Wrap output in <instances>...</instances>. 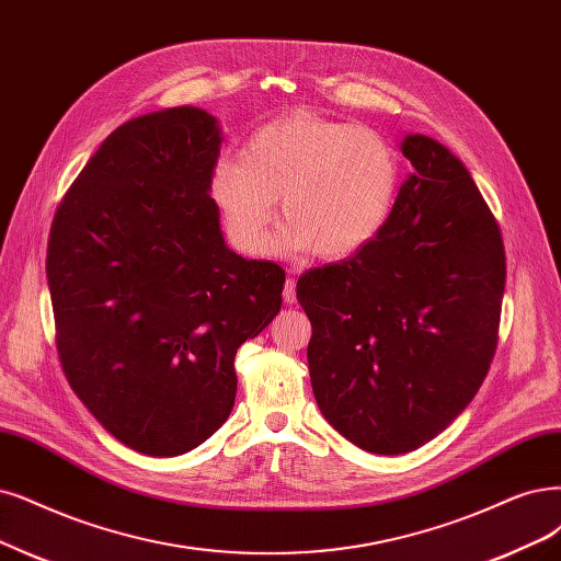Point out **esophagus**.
I'll return each mask as SVG.
<instances>
[{
    "label": "esophagus",
    "mask_w": 561,
    "mask_h": 561,
    "mask_svg": "<svg viewBox=\"0 0 561 561\" xmlns=\"http://www.w3.org/2000/svg\"><path fill=\"white\" fill-rule=\"evenodd\" d=\"M282 296H284V302H286V305H294V302H296V279H294V277L286 279Z\"/></svg>",
    "instance_id": "34e87169"
}]
</instances>
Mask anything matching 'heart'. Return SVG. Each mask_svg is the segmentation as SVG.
<instances>
[{
    "mask_svg": "<svg viewBox=\"0 0 561 561\" xmlns=\"http://www.w3.org/2000/svg\"><path fill=\"white\" fill-rule=\"evenodd\" d=\"M398 192L400 159L379 131L309 111L270 119L242 159L221 157L210 173L224 231L244 254L265 249L277 196L279 249L333 261L381 233Z\"/></svg>",
    "mask_w": 561,
    "mask_h": 561,
    "instance_id": "b5f03b06",
    "label": "heart"
}]
</instances>
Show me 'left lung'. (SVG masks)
<instances>
[{"label": "left lung", "instance_id": "obj_1", "mask_svg": "<svg viewBox=\"0 0 561 561\" xmlns=\"http://www.w3.org/2000/svg\"><path fill=\"white\" fill-rule=\"evenodd\" d=\"M413 173L381 233L298 279L312 323L309 379L325 421L363 450L400 455L444 432L496 348L506 254L479 186L442 142L409 134Z\"/></svg>", "mask_w": 561, "mask_h": 561}]
</instances>
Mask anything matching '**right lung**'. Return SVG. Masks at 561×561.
Instances as JSON below:
<instances>
[{"label":"right lung","instance_id":"add662e5","mask_svg":"<svg viewBox=\"0 0 561 561\" xmlns=\"http://www.w3.org/2000/svg\"><path fill=\"white\" fill-rule=\"evenodd\" d=\"M217 119L180 106L124 122L61 198L46 275L61 369L117 442L173 458L226 423L236 354L282 307L284 270L226 247L210 173Z\"/></svg>","mask_w":561,"mask_h":561}]
</instances>
